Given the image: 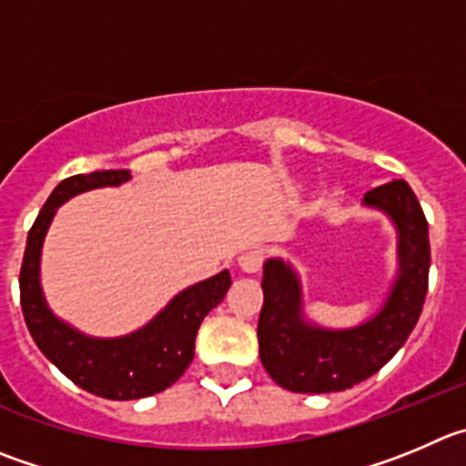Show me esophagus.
Here are the masks:
<instances>
[{
    "instance_id": "1",
    "label": "esophagus",
    "mask_w": 466,
    "mask_h": 466,
    "mask_svg": "<svg viewBox=\"0 0 466 466\" xmlns=\"http://www.w3.org/2000/svg\"><path fill=\"white\" fill-rule=\"evenodd\" d=\"M262 262H264L262 248H250V250L238 255V267H241L246 273H258L259 268H262Z\"/></svg>"
}]
</instances>
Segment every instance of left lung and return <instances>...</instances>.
Returning a JSON list of instances; mask_svg holds the SVG:
<instances>
[{"instance_id": "obj_1", "label": "left lung", "mask_w": 466, "mask_h": 466, "mask_svg": "<svg viewBox=\"0 0 466 466\" xmlns=\"http://www.w3.org/2000/svg\"><path fill=\"white\" fill-rule=\"evenodd\" d=\"M363 207L384 213L398 234V268L384 303L347 329L315 324L303 310V285L292 262H264L259 359L278 386L294 393H338L381 370L407 342L428 294V220L410 184L395 179L365 193Z\"/></svg>"}]
</instances>
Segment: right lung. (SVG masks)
<instances>
[{
  "label": "right lung",
  "instance_id": "1",
  "mask_svg": "<svg viewBox=\"0 0 466 466\" xmlns=\"http://www.w3.org/2000/svg\"><path fill=\"white\" fill-rule=\"evenodd\" d=\"M130 181V169L76 174L52 190L36 223L29 229L20 271V303L38 350L73 384L98 398L140 400L169 389L195 356V336L204 317L228 294L229 271L216 273L186 287L137 331L116 338H96L77 331L50 310L41 285L43 241L56 208L94 188H115Z\"/></svg>",
  "mask_w": 466,
  "mask_h": 466
}]
</instances>
